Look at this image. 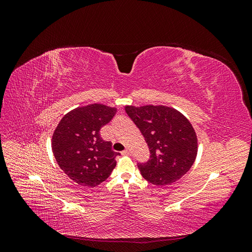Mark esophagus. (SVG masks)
<instances>
[{
    "label": "esophagus",
    "instance_id": "34e87169",
    "mask_svg": "<svg viewBox=\"0 0 252 252\" xmlns=\"http://www.w3.org/2000/svg\"><path fill=\"white\" fill-rule=\"evenodd\" d=\"M130 154V150L129 149H125L124 151H122V155H129Z\"/></svg>",
    "mask_w": 252,
    "mask_h": 252
}]
</instances>
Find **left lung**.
I'll return each mask as SVG.
<instances>
[{"label":"left lung","mask_w":252,"mask_h":252,"mask_svg":"<svg viewBox=\"0 0 252 252\" xmlns=\"http://www.w3.org/2000/svg\"><path fill=\"white\" fill-rule=\"evenodd\" d=\"M125 110L150 151L147 162L138 163L143 178L154 185L165 186L186 174L197 152L196 134L190 122L166 106H126Z\"/></svg>","instance_id":"1"}]
</instances>
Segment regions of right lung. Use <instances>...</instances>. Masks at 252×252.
Wrapping results in <instances>:
<instances>
[{
    "label": "right lung",
    "mask_w": 252,
    "mask_h": 252,
    "mask_svg": "<svg viewBox=\"0 0 252 252\" xmlns=\"http://www.w3.org/2000/svg\"><path fill=\"white\" fill-rule=\"evenodd\" d=\"M117 109L103 104L75 108L61 120L52 135V152L68 178L81 186L95 187L108 179L119 152L104 141L100 130Z\"/></svg>",
    "instance_id": "right-lung-1"
}]
</instances>
